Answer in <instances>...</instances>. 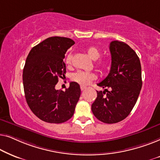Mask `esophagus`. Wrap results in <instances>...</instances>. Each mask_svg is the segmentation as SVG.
<instances>
[{
  "label": "esophagus",
  "instance_id": "34e87169",
  "mask_svg": "<svg viewBox=\"0 0 160 160\" xmlns=\"http://www.w3.org/2000/svg\"><path fill=\"white\" fill-rule=\"evenodd\" d=\"M80 88H81V90L83 91V90H84V89H86L87 87H86V86H84V85H81Z\"/></svg>",
  "mask_w": 160,
  "mask_h": 160
}]
</instances>
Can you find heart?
Wrapping results in <instances>:
<instances>
[{
	"mask_svg": "<svg viewBox=\"0 0 160 160\" xmlns=\"http://www.w3.org/2000/svg\"><path fill=\"white\" fill-rule=\"evenodd\" d=\"M87 52L89 58L94 60H98L101 55V52L100 49L95 47H89L87 49ZM72 58L73 55L72 54H68L65 58V63L67 65H71L72 62ZM97 65L98 68L101 69H104L108 66V62L106 60H100L97 62ZM96 78V75L93 72H87L82 71H78L74 73L71 76V79L79 84H89L91 81L95 80Z\"/></svg>",
	"mask_w": 160,
	"mask_h": 160,
	"instance_id": "1",
	"label": "heart"
}]
</instances>
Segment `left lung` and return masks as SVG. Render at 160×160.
<instances>
[{"label": "left lung", "mask_w": 160, "mask_h": 160, "mask_svg": "<svg viewBox=\"0 0 160 160\" xmlns=\"http://www.w3.org/2000/svg\"><path fill=\"white\" fill-rule=\"evenodd\" d=\"M111 66L106 78L98 86L92 111L98 120L106 124L121 122L130 114L142 87L139 58L127 43L113 41L110 43Z\"/></svg>", "instance_id": "1"}]
</instances>
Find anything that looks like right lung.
I'll return each mask as SVG.
<instances>
[{
	"label": "right lung",
	"instance_id": "add662e5",
	"mask_svg": "<svg viewBox=\"0 0 160 160\" xmlns=\"http://www.w3.org/2000/svg\"><path fill=\"white\" fill-rule=\"evenodd\" d=\"M75 42L65 37H50L32 48L23 69L27 103L37 117L48 123L60 124L73 117L81 95L80 86L72 82L65 91L55 89L66 73L63 61Z\"/></svg>",
	"mask_w": 160,
	"mask_h": 160
}]
</instances>
